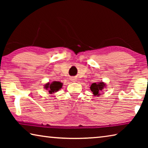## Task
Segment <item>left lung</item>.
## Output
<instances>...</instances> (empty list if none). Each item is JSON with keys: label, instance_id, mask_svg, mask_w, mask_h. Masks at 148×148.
<instances>
[{"label": "left lung", "instance_id": "obj_1", "mask_svg": "<svg viewBox=\"0 0 148 148\" xmlns=\"http://www.w3.org/2000/svg\"><path fill=\"white\" fill-rule=\"evenodd\" d=\"M105 86H106V84L102 82H99L98 84L93 83L91 84V87H90V89H91V91L95 96H99V95H100V92L104 89Z\"/></svg>", "mask_w": 148, "mask_h": 148}]
</instances>
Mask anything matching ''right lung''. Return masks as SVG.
Wrapping results in <instances>:
<instances>
[{"instance_id":"right-lung-1","label":"right lung","mask_w":148,"mask_h":148,"mask_svg":"<svg viewBox=\"0 0 148 148\" xmlns=\"http://www.w3.org/2000/svg\"><path fill=\"white\" fill-rule=\"evenodd\" d=\"M62 84L61 82H53L51 84L47 83V84L45 85V88L46 89L48 90L50 94L53 93V92L58 91L62 87Z\"/></svg>"}]
</instances>
